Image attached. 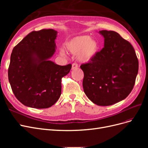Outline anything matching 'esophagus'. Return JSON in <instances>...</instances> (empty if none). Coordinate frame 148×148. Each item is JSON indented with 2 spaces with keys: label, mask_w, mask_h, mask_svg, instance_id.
<instances>
[{
  "label": "esophagus",
  "mask_w": 148,
  "mask_h": 148,
  "mask_svg": "<svg viewBox=\"0 0 148 148\" xmlns=\"http://www.w3.org/2000/svg\"><path fill=\"white\" fill-rule=\"evenodd\" d=\"M78 64H77L74 63V64H72V66H71V69L74 70V69H75L78 68Z\"/></svg>",
  "instance_id": "1"
}]
</instances>
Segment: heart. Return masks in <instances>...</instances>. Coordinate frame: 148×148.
Here are the masks:
<instances>
[{
	"instance_id": "1",
	"label": "heart",
	"mask_w": 148,
	"mask_h": 148,
	"mask_svg": "<svg viewBox=\"0 0 148 148\" xmlns=\"http://www.w3.org/2000/svg\"><path fill=\"white\" fill-rule=\"evenodd\" d=\"M98 43L95 39L87 35L76 36L65 44V50L71 54L75 55L81 62H90L96 55L98 51ZM60 54L65 55L63 49H60Z\"/></svg>"
}]
</instances>
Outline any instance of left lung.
<instances>
[{
    "label": "left lung",
    "mask_w": 148,
    "mask_h": 148,
    "mask_svg": "<svg viewBox=\"0 0 148 148\" xmlns=\"http://www.w3.org/2000/svg\"><path fill=\"white\" fill-rule=\"evenodd\" d=\"M104 47L90 62L82 64L83 87L94 104L107 106L125 99L135 85L138 60L128 41L114 31H100Z\"/></svg>",
    "instance_id": "obj_1"
}]
</instances>
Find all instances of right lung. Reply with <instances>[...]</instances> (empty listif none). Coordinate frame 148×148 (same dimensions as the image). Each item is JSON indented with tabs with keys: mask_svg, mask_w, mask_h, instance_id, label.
Returning a JSON list of instances; mask_svg holds the SVG:
<instances>
[{
	"mask_svg": "<svg viewBox=\"0 0 148 148\" xmlns=\"http://www.w3.org/2000/svg\"><path fill=\"white\" fill-rule=\"evenodd\" d=\"M57 31H32L13 48L8 70V81L16 99L23 105L46 109L59 99L62 78L71 65H59L50 60L56 52Z\"/></svg>",
	"mask_w": 148,
	"mask_h": 148,
	"instance_id": "obj_1",
	"label": "right lung"
}]
</instances>
